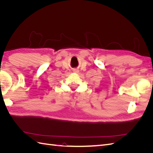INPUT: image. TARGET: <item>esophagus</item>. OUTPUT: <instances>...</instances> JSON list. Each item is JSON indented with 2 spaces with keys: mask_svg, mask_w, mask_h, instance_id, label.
Segmentation results:
<instances>
[{
  "mask_svg": "<svg viewBox=\"0 0 153 153\" xmlns=\"http://www.w3.org/2000/svg\"><path fill=\"white\" fill-rule=\"evenodd\" d=\"M75 72H78V71H77V70H76V71H75Z\"/></svg>",
  "mask_w": 153,
  "mask_h": 153,
  "instance_id": "34e87169",
  "label": "esophagus"
}]
</instances>
